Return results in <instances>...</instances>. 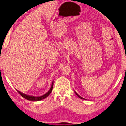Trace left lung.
<instances>
[{
  "instance_id": "obj_1",
  "label": "left lung",
  "mask_w": 126,
  "mask_h": 126,
  "mask_svg": "<svg viewBox=\"0 0 126 126\" xmlns=\"http://www.w3.org/2000/svg\"><path fill=\"white\" fill-rule=\"evenodd\" d=\"M74 93H76V94L78 96V97H79V98H81V99H84V100H86V99H85V98H82V97H81V96H80V95H78L77 93L75 92V91H74Z\"/></svg>"
}]
</instances>
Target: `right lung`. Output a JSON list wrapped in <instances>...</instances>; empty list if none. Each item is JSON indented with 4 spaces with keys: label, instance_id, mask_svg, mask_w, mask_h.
Listing matches in <instances>:
<instances>
[{
    "label": "right lung",
    "instance_id": "1",
    "mask_svg": "<svg viewBox=\"0 0 126 126\" xmlns=\"http://www.w3.org/2000/svg\"><path fill=\"white\" fill-rule=\"evenodd\" d=\"M53 81L52 82V85H51V87H50V89H49V90L48 92L47 93H45V94H44V95H43L40 96H32V95H29L24 94V93H23L20 92V91L17 90V92L19 93L23 96V98H24L25 99L28 100V101H41V100H42V99H45V98H47V96H48L51 93V92H52V89H53Z\"/></svg>",
    "mask_w": 126,
    "mask_h": 126
}]
</instances>
